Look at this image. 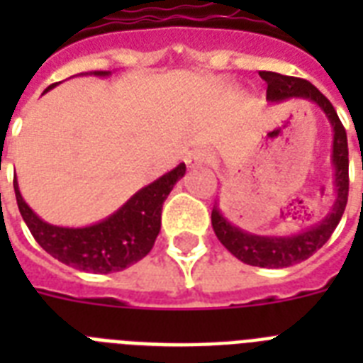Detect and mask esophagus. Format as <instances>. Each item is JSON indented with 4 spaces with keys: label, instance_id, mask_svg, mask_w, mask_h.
<instances>
[{
    "label": "esophagus",
    "instance_id": "esophagus-1",
    "mask_svg": "<svg viewBox=\"0 0 363 363\" xmlns=\"http://www.w3.org/2000/svg\"><path fill=\"white\" fill-rule=\"evenodd\" d=\"M208 162H211V156H208L207 151H201V149H196V151H191L190 155L186 156V166L190 169L199 166H207Z\"/></svg>",
    "mask_w": 363,
    "mask_h": 363
}]
</instances>
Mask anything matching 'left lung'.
Instances as JSON below:
<instances>
[{
	"instance_id": "obj_1",
	"label": "left lung",
	"mask_w": 363,
	"mask_h": 363,
	"mask_svg": "<svg viewBox=\"0 0 363 363\" xmlns=\"http://www.w3.org/2000/svg\"><path fill=\"white\" fill-rule=\"evenodd\" d=\"M259 76L267 82V99L270 102H281L293 96L311 100L325 111L330 125L334 128L332 164L335 172V201L323 222L291 237H261V235H252L233 225L231 222H228V218H223L216 205L212 208V229L216 233L218 240L235 257L252 267L285 268L311 257L317 250L325 246L334 229L337 228L347 207V199H349V145H347V132L332 102L315 85L309 84L308 79L268 72V70H261Z\"/></svg>"
}]
</instances>
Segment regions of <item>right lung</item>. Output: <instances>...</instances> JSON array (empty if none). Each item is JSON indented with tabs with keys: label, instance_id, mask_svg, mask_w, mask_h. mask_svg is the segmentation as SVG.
<instances>
[{
	"label": "right lung",
	"instance_id": "1",
	"mask_svg": "<svg viewBox=\"0 0 363 363\" xmlns=\"http://www.w3.org/2000/svg\"><path fill=\"white\" fill-rule=\"evenodd\" d=\"M93 74L110 76V70H95ZM52 87L55 84L46 91ZM184 173L186 166L179 164L149 186L135 191L111 216L87 228H59L40 220L23 201L16 179L14 194L23 222L44 252L84 272L110 274L125 270L151 252L160 233L162 205Z\"/></svg>",
	"mask_w": 363,
	"mask_h": 363
}]
</instances>
